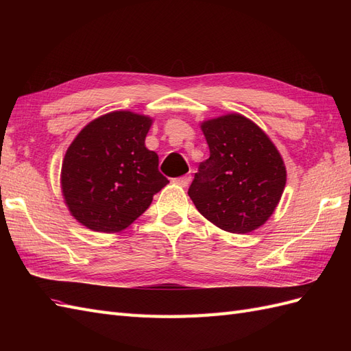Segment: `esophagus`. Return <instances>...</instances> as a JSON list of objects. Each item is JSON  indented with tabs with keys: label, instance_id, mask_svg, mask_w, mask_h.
I'll return each mask as SVG.
<instances>
[{
	"label": "esophagus",
	"instance_id": "esophagus-1",
	"mask_svg": "<svg viewBox=\"0 0 351 351\" xmlns=\"http://www.w3.org/2000/svg\"><path fill=\"white\" fill-rule=\"evenodd\" d=\"M190 180H192V176H183V177H178V178H174L173 182L176 183V184H178V186H182V187H187L189 186V183H190Z\"/></svg>",
	"mask_w": 351,
	"mask_h": 351
}]
</instances>
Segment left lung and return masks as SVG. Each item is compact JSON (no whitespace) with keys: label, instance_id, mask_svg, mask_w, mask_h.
Returning a JSON list of instances; mask_svg holds the SVG:
<instances>
[{"label":"left lung","instance_id":"1","mask_svg":"<svg viewBox=\"0 0 351 351\" xmlns=\"http://www.w3.org/2000/svg\"><path fill=\"white\" fill-rule=\"evenodd\" d=\"M209 158L189 187L196 209L221 230L244 234L263 226L277 208L287 171L265 132L240 114L202 123Z\"/></svg>","mask_w":351,"mask_h":351}]
</instances>
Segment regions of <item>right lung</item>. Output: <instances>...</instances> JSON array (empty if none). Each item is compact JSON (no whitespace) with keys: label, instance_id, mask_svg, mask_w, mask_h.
Masks as SVG:
<instances>
[{"label":"right lung","instance_id":"1","mask_svg":"<svg viewBox=\"0 0 351 351\" xmlns=\"http://www.w3.org/2000/svg\"><path fill=\"white\" fill-rule=\"evenodd\" d=\"M152 119L114 111L84 125L61 167V190L71 215L98 232H119L152 204L168 180L145 146Z\"/></svg>","mask_w":351,"mask_h":351}]
</instances>
